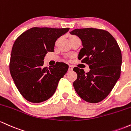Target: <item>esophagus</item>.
<instances>
[{
  "mask_svg": "<svg viewBox=\"0 0 131 131\" xmlns=\"http://www.w3.org/2000/svg\"><path fill=\"white\" fill-rule=\"evenodd\" d=\"M73 70V67L72 66H69V71H72Z\"/></svg>",
  "mask_w": 131,
  "mask_h": 131,
  "instance_id": "1",
  "label": "esophagus"
}]
</instances>
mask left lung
<instances>
[{"label":"left lung","instance_id":"left-lung-1","mask_svg":"<svg viewBox=\"0 0 131 131\" xmlns=\"http://www.w3.org/2000/svg\"><path fill=\"white\" fill-rule=\"evenodd\" d=\"M81 39L83 48L79 59L89 66L90 71L75 67L77 79L73 85L83 100L92 103L102 101L109 95L121 74V51L114 37L99 29H75L70 32Z\"/></svg>","mask_w":131,"mask_h":131}]
</instances>
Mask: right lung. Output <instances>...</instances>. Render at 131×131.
Returning <instances> with one entry per match:
<instances>
[{
    "label": "right lung",
    "instance_id": "obj_1",
    "mask_svg": "<svg viewBox=\"0 0 131 131\" xmlns=\"http://www.w3.org/2000/svg\"><path fill=\"white\" fill-rule=\"evenodd\" d=\"M67 28L34 27L19 36L11 52L10 72L21 95L31 103H41L50 98L56 90L59 81L67 72L69 66L58 62L44 67L48 52H53L59 38Z\"/></svg>",
    "mask_w": 131,
    "mask_h": 131
}]
</instances>
